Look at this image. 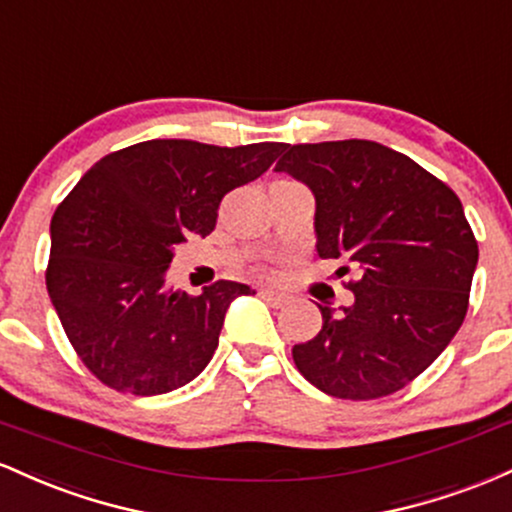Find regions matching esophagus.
<instances>
[{
	"label": "esophagus",
	"mask_w": 512,
	"mask_h": 512,
	"mask_svg": "<svg viewBox=\"0 0 512 512\" xmlns=\"http://www.w3.org/2000/svg\"><path fill=\"white\" fill-rule=\"evenodd\" d=\"M260 293V298H264L269 305H274V308H281V305L289 303V298L284 296V293H276V291H269V289H260L257 291Z\"/></svg>",
	"instance_id": "esophagus-1"
}]
</instances>
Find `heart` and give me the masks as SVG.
Returning a JSON list of instances; mask_svg holds the SVG:
<instances>
[{
  "label": "heart",
  "mask_w": 512,
  "mask_h": 512,
  "mask_svg": "<svg viewBox=\"0 0 512 512\" xmlns=\"http://www.w3.org/2000/svg\"><path fill=\"white\" fill-rule=\"evenodd\" d=\"M279 182H291V180H279Z\"/></svg>",
  "instance_id": "b5f03b06"
}]
</instances>
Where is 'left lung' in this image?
Masks as SVG:
<instances>
[{"instance_id": "1", "label": "left lung", "mask_w": 512, "mask_h": 512, "mask_svg": "<svg viewBox=\"0 0 512 512\" xmlns=\"http://www.w3.org/2000/svg\"><path fill=\"white\" fill-rule=\"evenodd\" d=\"M276 170L313 190L317 255L361 272L344 284L354 303L317 305L322 330L293 346V363L339 399L402 390L467 315L479 245L460 197L409 156L366 139L289 144Z\"/></svg>"}]
</instances>
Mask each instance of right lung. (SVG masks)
Here are the masks:
<instances>
[{"mask_svg": "<svg viewBox=\"0 0 512 512\" xmlns=\"http://www.w3.org/2000/svg\"><path fill=\"white\" fill-rule=\"evenodd\" d=\"M281 149L151 139L103 156L64 197L45 284L76 356L103 385L151 397L207 368L228 305L252 289L221 279L187 296L166 289V269L175 245L209 236L221 199Z\"/></svg>", "mask_w": 512, "mask_h": 512, "instance_id": "add662e5", "label": "right lung"}]
</instances>
